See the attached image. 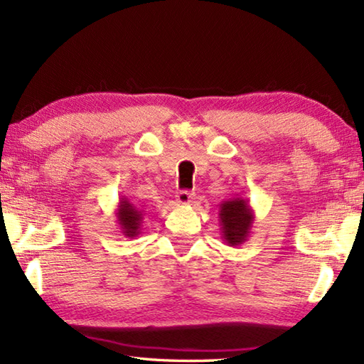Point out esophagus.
<instances>
[{"instance_id":"esophagus-1","label":"esophagus","mask_w":364,"mask_h":364,"mask_svg":"<svg viewBox=\"0 0 364 364\" xmlns=\"http://www.w3.org/2000/svg\"><path fill=\"white\" fill-rule=\"evenodd\" d=\"M176 200H178V203H181V205H189L192 200V194L189 191H180L176 194Z\"/></svg>"}]
</instances>
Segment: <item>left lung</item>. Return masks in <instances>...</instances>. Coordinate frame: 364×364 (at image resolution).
<instances>
[{
    "mask_svg": "<svg viewBox=\"0 0 364 364\" xmlns=\"http://www.w3.org/2000/svg\"><path fill=\"white\" fill-rule=\"evenodd\" d=\"M255 213L249 200L231 197L223 200L219 206V223L222 239L230 247L241 245L252 233Z\"/></svg>",
    "mask_w": 364,
    "mask_h": 364,
    "instance_id": "obj_1",
    "label": "left lung"
}]
</instances>
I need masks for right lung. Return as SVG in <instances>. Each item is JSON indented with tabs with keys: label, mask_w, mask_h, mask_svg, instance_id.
Wrapping results in <instances>:
<instances>
[{
	"label": "right lung",
	"mask_w": 364,
	"mask_h": 364,
	"mask_svg": "<svg viewBox=\"0 0 364 364\" xmlns=\"http://www.w3.org/2000/svg\"><path fill=\"white\" fill-rule=\"evenodd\" d=\"M115 218H117V223L123 236L131 239L141 235L144 211L136 208L134 203H131L127 197L120 198L117 210H115Z\"/></svg>",
	"instance_id": "obj_1"
}]
</instances>
